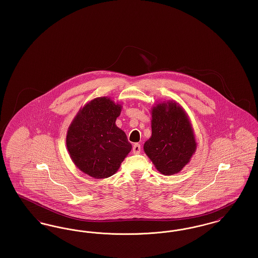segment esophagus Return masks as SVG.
Returning a JSON list of instances; mask_svg holds the SVG:
<instances>
[{
  "label": "esophagus",
  "mask_w": 258,
  "mask_h": 258,
  "mask_svg": "<svg viewBox=\"0 0 258 258\" xmlns=\"http://www.w3.org/2000/svg\"><path fill=\"white\" fill-rule=\"evenodd\" d=\"M133 152H134V154H135V155L140 154L141 153V146H140V144H138V143L135 144L134 147H133Z\"/></svg>",
  "instance_id": "34e87169"
}]
</instances>
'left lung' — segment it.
Instances as JSON below:
<instances>
[{"label": "left lung", "instance_id": "8db88e82", "mask_svg": "<svg viewBox=\"0 0 258 258\" xmlns=\"http://www.w3.org/2000/svg\"><path fill=\"white\" fill-rule=\"evenodd\" d=\"M152 136L144 152L163 175L181 171L197 150L191 123L175 101L158 103L152 108Z\"/></svg>", "mask_w": 258, "mask_h": 258}]
</instances>
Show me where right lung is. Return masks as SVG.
<instances>
[{
    "mask_svg": "<svg viewBox=\"0 0 258 258\" xmlns=\"http://www.w3.org/2000/svg\"><path fill=\"white\" fill-rule=\"evenodd\" d=\"M121 109L110 98H95L79 110L68 130L71 159L93 178L114 175L132 150L126 135L115 123Z\"/></svg>",
    "mask_w": 258,
    "mask_h": 258,
    "instance_id": "right-lung-1",
    "label": "right lung"
}]
</instances>
